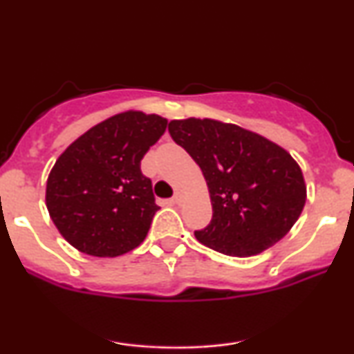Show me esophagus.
<instances>
[{
  "mask_svg": "<svg viewBox=\"0 0 354 354\" xmlns=\"http://www.w3.org/2000/svg\"><path fill=\"white\" fill-rule=\"evenodd\" d=\"M183 198L185 196H183L181 191H176V193H174V196L171 198V201L174 203V205H180V203H183Z\"/></svg>",
  "mask_w": 354,
  "mask_h": 354,
  "instance_id": "34e87169",
  "label": "esophagus"
}]
</instances>
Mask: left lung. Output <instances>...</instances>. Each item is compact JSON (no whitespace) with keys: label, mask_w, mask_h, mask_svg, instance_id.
I'll return each mask as SVG.
<instances>
[{"label":"left lung","mask_w":354,"mask_h":354,"mask_svg":"<svg viewBox=\"0 0 354 354\" xmlns=\"http://www.w3.org/2000/svg\"><path fill=\"white\" fill-rule=\"evenodd\" d=\"M168 131L196 161L209 189L213 218L194 236L223 254L261 253L288 233L306 203L291 154L241 126L216 120H173Z\"/></svg>","instance_id":"8db88e82"}]
</instances>
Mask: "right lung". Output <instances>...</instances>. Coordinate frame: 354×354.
<instances>
[{"label": "right lung", "instance_id": "right-lung-1", "mask_svg": "<svg viewBox=\"0 0 354 354\" xmlns=\"http://www.w3.org/2000/svg\"><path fill=\"white\" fill-rule=\"evenodd\" d=\"M168 121L126 111L93 126L64 149L46 183V208L81 253L115 258L143 243L160 206L141 160Z\"/></svg>", "mask_w": 354, "mask_h": 354}]
</instances>
